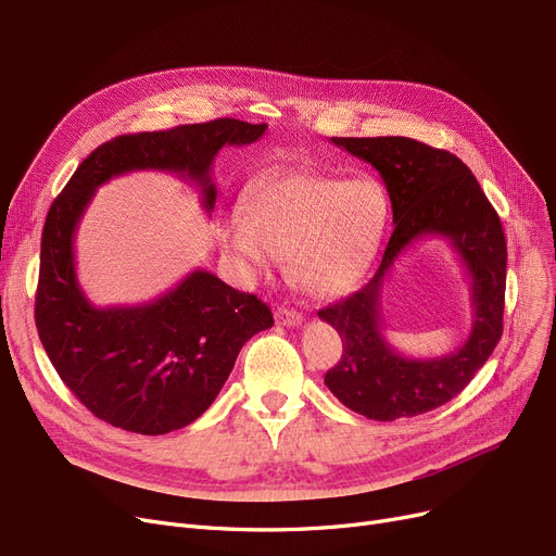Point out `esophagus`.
<instances>
[{"mask_svg":"<svg viewBox=\"0 0 556 556\" xmlns=\"http://www.w3.org/2000/svg\"><path fill=\"white\" fill-rule=\"evenodd\" d=\"M277 323L283 325V327H298V325H302V313H298L293 308L279 306L277 308Z\"/></svg>","mask_w":556,"mask_h":556,"instance_id":"esophagus-1","label":"esophagus"}]
</instances>
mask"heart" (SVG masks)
Wrapping results in <instances>:
<instances>
[{
  "label": "heart",
  "mask_w": 556,
  "mask_h": 556,
  "mask_svg": "<svg viewBox=\"0 0 556 556\" xmlns=\"http://www.w3.org/2000/svg\"><path fill=\"white\" fill-rule=\"evenodd\" d=\"M389 220V192L377 179L286 167L250 186L245 213L229 215L223 238L245 275H270L288 256V275L302 291L333 298L368 275Z\"/></svg>",
  "instance_id": "b5f03b06"
}]
</instances>
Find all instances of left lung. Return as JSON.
Segmentation results:
<instances>
[{"instance_id": "obj_1", "label": "left lung", "mask_w": 556, "mask_h": 556, "mask_svg": "<svg viewBox=\"0 0 556 556\" xmlns=\"http://www.w3.org/2000/svg\"><path fill=\"white\" fill-rule=\"evenodd\" d=\"M381 175L393 206L395 231L375 277L350 298L318 311L343 338V356L327 370V389L352 412L391 422L443 406L486 364L502 336L506 238L500 215L470 167L450 152L404 136L331 138ZM427 235L451 240L473 283L476 318L469 341L452 355L412 359L380 333L378 298L394 258Z\"/></svg>"}]
</instances>
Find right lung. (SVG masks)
Masks as SVG:
<instances>
[{
	"mask_svg": "<svg viewBox=\"0 0 556 556\" xmlns=\"http://www.w3.org/2000/svg\"><path fill=\"white\" fill-rule=\"evenodd\" d=\"M268 125L218 117L202 125L117 136L90 152L47 213L40 240L36 327L67 389L100 420L159 437L198 420L218 397L250 338L275 325L256 295L206 270L138 306L98 308L75 270V233L94 188L134 170H167L202 188L225 144H250Z\"/></svg>",
	"mask_w": 556,
	"mask_h": 556,
	"instance_id": "add662e5",
	"label": "right lung"
}]
</instances>
